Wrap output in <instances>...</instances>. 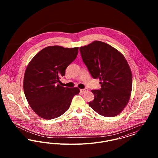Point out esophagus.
Listing matches in <instances>:
<instances>
[{"label":"esophagus","mask_w":158,"mask_h":158,"mask_svg":"<svg viewBox=\"0 0 158 158\" xmlns=\"http://www.w3.org/2000/svg\"><path fill=\"white\" fill-rule=\"evenodd\" d=\"M88 89L87 88H85V89H81V92H83V93L86 92H88Z\"/></svg>","instance_id":"obj_1"}]
</instances>
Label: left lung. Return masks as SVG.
I'll return each instance as SVG.
<instances>
[{
  "label": "left lung",
  "mask_w": 158,
  "mask_h": 158,
  "mask_svg": "<svg viewBox=\"0 0 158 158\" xmlns=\"http://www.w3.org/2000/svg\"><path fill=\"white\" fill-rule=\"evenodd\" d=\"M82 60L101 89L92 90L94 99L89 105L106 117L120 114L127 105L132 89V73L127 61L118 50L105 43L94 41L81 47Z\"/></svg>",
  "instance_id": "1"
}]
</instances>
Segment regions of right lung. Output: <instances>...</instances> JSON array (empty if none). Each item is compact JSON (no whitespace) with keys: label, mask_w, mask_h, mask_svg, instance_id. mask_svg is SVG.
<instances>
[{"label":"right lung","mask_w":158,"mask_h":158,"mask_svg":"<svg viewBox=\"0 0 158 158\" xmlns=\"http://www.w3.org/2000/svg\"><path fill=\"white\" fill-rule=\"evenodd\" d=\"M79 47L48 46L32 59L23 77L27 101L40 117L51 120L60 117L70 107L78 88L63 87L58 82L68 66L75 60Z\"/></svg>","instance_id":"obj_1"}]
</instances>
